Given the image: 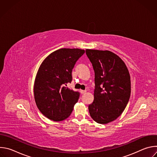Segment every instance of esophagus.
Masks as SVG:
<instances>
[{
    "instance_id": "esophagus-1",
    "label": "esophagus",
    "mask_w": 157,
    "mask_h": 157,
    "mask_svg": "<svg viewBox=\"0 0 157 157\" xmlns=\"http://www.w3.org/2000/svg\"><path fill=\"white\" fill-rule=\"evenodd\" d=\"M80 93L82 94H85L86 93V90H80Z\"/></svg>"
}]
</instances>
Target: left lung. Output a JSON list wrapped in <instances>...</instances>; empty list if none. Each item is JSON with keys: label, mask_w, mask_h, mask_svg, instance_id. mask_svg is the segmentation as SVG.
Returning a JSON list of instances; mask_svg holds the SVG:
<instances>
[{"label": "left lung", "mask_w": 157, "mask_h": 157, "mask_svg": "<svg viewBox=\"0 0 157 157\" xmlns=\"http://www.w3.org/2000/svg\"><path fill=\"white\" fill-rule=\"evenodd\" d=\"M95 73L94 101L88 109L92 119L105 124L116 120L125 109L130 96L131 84L125 63L108 50L86 49Z\"/></svg>", "instance_id": "1"}]
</instances>
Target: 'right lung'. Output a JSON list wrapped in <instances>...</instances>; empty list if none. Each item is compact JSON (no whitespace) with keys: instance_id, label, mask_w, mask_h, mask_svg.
I'll return each mask as SVG.
<instances>
[{"instance_id":"1","label":"right lung","mask_w":157,"mask_h":157,"mask_svg":"<svg viewBox=\"0 0 157 157\" xmlns=\"http://www.w3.org/2000/svg\"><path fill=\"white\" fill-rule=\"evenodd\" d=\"M85 53L78 48H61L49 55L41 64L34 84L37 107L48 119L61 121L71 114L79 93L67 87L72 81V70Z\"/></svg>"}]
</instances>
